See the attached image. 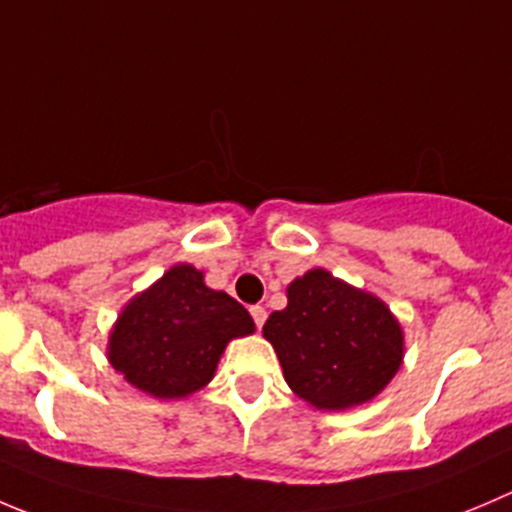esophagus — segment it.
Instances as JSON below:
<instances>
[{"label":"esophagus","mask_w":512,"mask_h":512,"mask_svg":"<svg viewBox=\"0 0 512 512\" xmlns=\"http://www.w3.org/2000/svg\"><path fill=\"white\" fill-rule=\"evenodd\" d=\"M250 315H252V320H255L257 330H260V327L265 325V320H267V310L262 305H252L250 307Z\"/></svg>","instance_id":"esophagus-1"}]
</instances>
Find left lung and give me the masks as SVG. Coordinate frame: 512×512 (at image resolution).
<instances>
[{"label": "left lung", "mask_w": 512, "mask_h": 512, "mask_svg": "<svg viewBox=\"0 0 512 512\" xmlns=\"http://www.w3.org/2000/svg\"><path fill=\"white\" fill-rule=\"evenodd\" d=\"M262 335L292 393L317 410L370 403L405 357L403 325L390 307L325 267L287 285V307L267 317Z\"/></svg>", "instance_id": "left-lung-1"}]
</instances>
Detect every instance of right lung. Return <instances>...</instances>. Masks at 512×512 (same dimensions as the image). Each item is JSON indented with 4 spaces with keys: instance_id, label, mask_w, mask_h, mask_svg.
Instances as JSON below:
<instances>
[{
    "instance_id": "obj_1",
    "label": "right lung",
    "mask_w": 512,
    "mask_h": 512,
    "mask_svg": "<svg viewBox=\"0 0 512 512\" xmlns=\"http://www.w3.org/2000/svg\"><path fill=\"white\" fill-rule=\"evenodd\" d=\"M252 332L255 322L235 297L207 287L205 272L180 262L122 307L107 360L132 388L180 400L215 377L227 342Z\"/></svg>"
}]
</instances>
